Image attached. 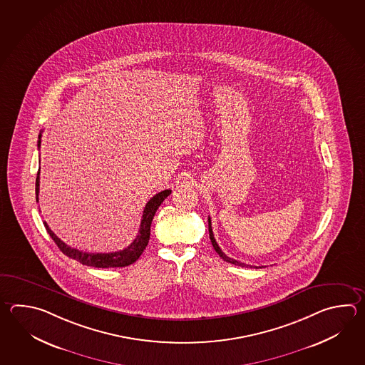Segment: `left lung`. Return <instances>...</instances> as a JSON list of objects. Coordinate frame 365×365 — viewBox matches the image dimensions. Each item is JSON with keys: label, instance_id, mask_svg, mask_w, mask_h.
I'll return each instance as SVG.
<instances>
[{"label": "left lung", "instance_id": "8db88e82", "mask_svg": "<svg viewBox=\"0 0 365 365\" xmlns=\"http://www.w3.org/2000/svg\"><path fill=\"white\" fill-rule=\"evenodd\" d=\"M208 226L209 238H210V242H212V245H213V248L216 250V252L220 255V257H222L223 260L226 261V262L234 264V265L242 267V268H261V267H252V265H247V264H245V262H240V261L235 260V259H231V257H229V256H226V255L222 252V250L220 248V246L217 245L216 239H215V235H213V231H212V222H210V218H208Z\"/></svg>", "mask_w": 365, "mask_h": 365}]
</instances>
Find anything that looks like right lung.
I'll return each instance as SVG.
<instances>
[{"instance_id":"add662e5","label":"right lung","mask_w":365,"mask_h":365,"mask_svg":"<svg viewBox=\"0 0 365 365\" xmlns=\"http://www.w3.org/2000/svg\"><path fill=\"white\" fill-rule=\"evenodd\" d=\"M41 144V134L38 135V147L40 148ZM38 186H40V169L38 171V177H36V201H38ZM171 194V190H165L158 194L155 195L150 200L147 202L144 212H143L142 222H140V229L139 234L136 235L134 242L130 246L117 251V252L110 253H88L79 251L76 248L65 245L54 232H53L48 223L44 222L45 229L48 231V234L52 237L54 243L58 246L61 251L65 253L68 257L79 261L83 265L87 267H93V268H123L128 267L131 264H134L135 261L140 257L143 251L145 250V247L148 246L149 235H150V223L153 220V216L156 213L157 209L161 205V202Z\"/></svg>"}]
</instances>
